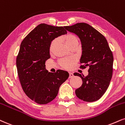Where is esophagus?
Returning a JSON list of instances; mask_svg holds the SVG:
<instances>
[{"label":"esophagus","mask_w":125,"mask_h":125,"mask_svg":"<svg viewBox=\"0 0 125 125\" xmlns=\"http://www.w3.org/2000/svg\"><path fill=\"white\" fill-rule=\"evenodd\" d=\"M73 76H74V75H73V73H71V72H70V73H69V78L73 77Z\"/></svg>","instance_id":"34e87169"}]
</instances>
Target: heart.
<instances>
[{
	"label": "heart",
	"mask_w": 125,
	"mask_h": 125,
	"mask_svg": "<svg viewBox=\"0 0 125 125\" xmlns=\"http://www.w3.org/2000/svg\"><path fill=\"white\" fill-rule=\"evenodd\" d=\"M63 40L66 43V44L69 46V48L71 47L72 45L74 44H79V40L77 37L74 35L71 34H68L64 35L63 37ZM58 42V39L55 38L51 41L49 45V51L52 52L53 51L55 46ZM76 62V59L75 58H63L59 61V64L61 67L66 69H69L72 67V66Z\"/></svg>",
	"instance_id": "1"
}]
</instances>
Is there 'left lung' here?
Listing matches in <instances>:
<instances>
[{"label":"left lung","mask_w":125,"mask_h":125,"mask_svg":"<svg viewBox=\"0 0 125 125\" xmlns=\"http://www.w3.org/2000/svg\"><path fill=\"white\" fill-rule=\"evenodd\" d=\"M64 28L80 39L82 55L80 62L83 65L80 67H89L88 74L85 77L74 73L83 81L82 86L75 91L76 95L84 101H95L104 94L112 79L114 62L112 51L104 36L88 24L79 22Z\"/></svg>","instance_id":"left-lung-1"}]
</instances>
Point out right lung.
Wrapping results in <instances>:
<instances>
[{
  "instance_id": "obj_1",
  "label": "right lung",
  "mask_w": 125,
  "mask_h": 125,
  "mask_svg": "<svg viewBox=\"0 0 125 125\" xmlns=\"http://www.w3.org/2000/svg\"><path fill=\"white\" fill-rule=\"evenodd\" d=\"M64 27L40 24L21 43L16 59L20 82L27 96L39 104L54 100L60 86L69 76L68 72L62 70L48 72L45 64L50 58L51 41L67 34Z\"/></svg>"
}]
</instances>
